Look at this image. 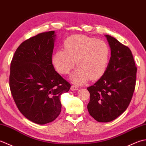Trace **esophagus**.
Masks as SVG:
<instances>
[{
	"instance_id": "obj_1",
	"label": "esophagus",
	"mask_w": 146,
	"mask_h": 146,
	"mask_svg": "<svg viewBox=\"0 0 146 146\" xmlns=\"http://www.w3.org/2000/svg\"><path fill=\"white\" fill-rule=\"evenodd\" d=\"M79 89L78 86H77L76 85H71V90L72 91H75V90H77Z\"/></svg>"
}]
</instances>
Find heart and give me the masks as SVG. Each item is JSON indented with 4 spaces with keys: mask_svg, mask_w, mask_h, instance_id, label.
Returning <instances> with one entry per match:
<instances>
[{
    "mask_svg": "<svg viewBox=\"0 0 146 146\" xmlns=\"http://www.w3.org/2000/svg\"><path fill=\"white\" fill-rule=\"evenodd\" d=\"M64 50L54 52L52 61L56 70L63 75L78 68L71 76V81L82 84L90 79L98 80L106 71L110 60V49L106 42L86 35L71 36L64 43Z\"/></svg>",
    "mask_w": 146,
    "mask_h": 146,
    "instance_id": "b5f03b06",
    "label": "heart"
}]
</instances>
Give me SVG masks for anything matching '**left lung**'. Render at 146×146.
<instances>
[{"label":"left lung","mask_w":146,"mask_h":146,"mask_svg":"<svg viewBox=\"0 0 146 146\" xmlns=\"http://www.w3.org/2000/svg\"><path fill=\"white\" fill-rule=\"evenodd\" d=\"M105 36L111 48L109 64L104 75L87 88L90 95L88 112L99 122H111L127 108L135 90L137 74L131 49L113 37Z\"/></svg>","instance_id":"obj_1"}]
</instances>
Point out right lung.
Returning <instances> with one entry per match:
<instances>
[{
    "instance_id": "1",
    "label": "right lung",
    "mask_w": 146,
    "mask_h": 146,
    "mask_svg": "<svg viewBox=\"0 0 146 146\" xmlns=\"http://www.w3.org/2000/svg\"><path fill=\"white\" fill-rule=\"evenodd\" d=\"M54 36L52 31L27 39L17 48L11 63L9 86L15 103L24 117L41 125L59 116L60 95L71 87L52 63Z\"/></svg>"
}]
</instances>
